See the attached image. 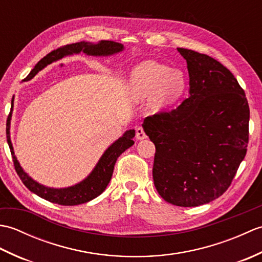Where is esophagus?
Returning <instances> with one entry per match:
<instances>
[{
    "instance_id": "1",
    "label": "esophagus",
    "mask_w": 262,
    "mask_h": 262,
    "mask_svg": "<svg viewBox=\"0 0 262 262\" xmlns=\"http://www.w3.org/2000/svg\"><path fill=\"white\" fill-rule=\"evenodd\" d=\"M147 136L145 134V132H144V128L143 127H137L136 128V138L138 141H142V140H145Z\"/></svg>"
}]
</instances>
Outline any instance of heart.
I'll use <instances>...</instances> for the list:
<instances>
[{
	"label": "heart",
	"instance_id": "heart-1",
	"mask_svg": "<svg viewBox=\"0 0 262 262\" xmlns=\"http://www.w3.org/2000/svg\"><path fill=\"white\" fill-rule=\"evenodd\" d=\"M186 89V76L180 70L146 60L132 71L128 81V94L135 102L152 98V107L163 110L174 103Z\"/></svg>",
	"mask_w": 262,
	"mask_h": 262
}]
</instances>
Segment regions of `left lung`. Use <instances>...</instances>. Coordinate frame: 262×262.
I'll use <instances>...</instances> for the list:
<instances>
[{
    "label": "left lung",
    "instance_id": "8db88e82",
    "mask_svg": "<svg viewBox=\"0 0 262 262\" xmlns=\"http://www.w3.org/2000/svg\"><path fill=\"white\" fill-rule=\"evenodd\" d=\"M187 60L189 98L168 113L146 117L157 152L153 180L165 202L196 207L222 196L247 154L250 109L243 89L224 65L177 48Z\"/></svg>",
    "mask_w": 262,
    "mask_h": 262
}]
</instances>
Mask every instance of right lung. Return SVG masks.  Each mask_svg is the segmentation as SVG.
<instances>
[{
    "label": "right lung",
    "instance_id": "right-lung-1",
    "mask_svg": "<svg viewBox=\"0 0 262 262\" xmlns=\"http://www.w3.org/2000/svg\"><path fill=\"white\" fill-rule=\"evenodd\" d=\"M122 51H124V45H121L119 42L109 40H101L97 43L88 41L71 43V45H66L56 49V51H53L52 53L46 55L42 59L39 60L38 64L35 66V69H33L30 72V74L27 76V80L32 79L39 71L45 69L47 65L52 64L53 62H56L58 59H62L65 56H71V55L73 54H80L81 52H83L84 54L89 55V56H111V55L120 53ZM13 101L14 99L12 98V101H11V111L7 121V138L9 147L11 149V154H12L15 171L20 177L21 181L24 182V185L29 189L31 192L36 193L37 196L46 199L51 203L64 206L84 204L98 197L99 194H101L104 191V189L107 188L108 183L110 182L111 177H113V172L117 159H118L121 153H124L127 148H129L133 144H134L133 138L135 136V130H126L124 133V135L111 144V145L105 149L102 157L100 158L97 165L94 166V169L91 171V173L89 174L84 180H82L81 182L76 183V185L68 188L46 187L43 185H40L39 182L33 180L31 177L28 176L27 172H25V170L22 169L19 161L16 160V157L14 155L13 146L12 143H11L10 137V125L13 110Z\"/></svg>",
    "mask_w": 262,
    "mask_h": 262
}]
</instances>
